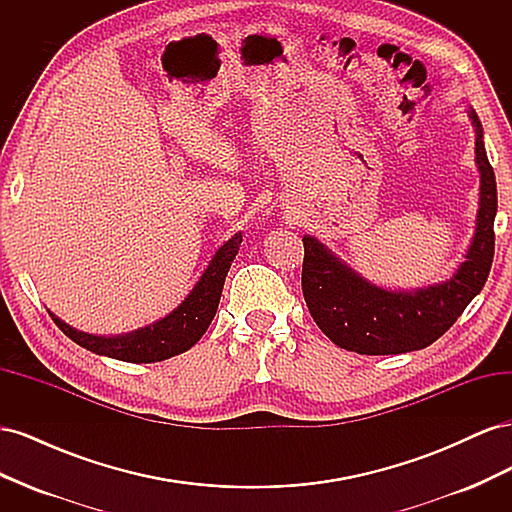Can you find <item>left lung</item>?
Returning a JSON list of instances; mask_svg holds the SVG:
<instances>
[{"label":"left lung","instance_id":"obj_1","mask_svg":"<svg viewBox=\"0 0 512 512\" xmlns=\"http://www.w3.org/2000/svg\"><path fill=\"white\" fill-rule=\"evenodd\" d=\"M468 117L476 134L478 211L468 252L448 280L414 290L382 288L365 280L316 237H303V297L320 331L335 346L359 354H401L427 348L453 327L483 290L493 262L498 188L474 108Z\"/></svg>","mask_w":512,"mask_h":512}]
</instances>
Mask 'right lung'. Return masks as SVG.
Returning <instances> with one entry per match:
<instances>
[{"instance_id":"1","label":"right lung","mask_w":512,"mask_h":512,"mask_svg":"<svg viewBox=\"0 0 512 512\" xmlns=\"http://www.w3.org/2000/svg\"><path fill=\"white\" fill-rule=\"evenodd\" d=\"M241 241V232H235L222 247H218L188 297L173 312L143 329L121 335H94L70 327L55 314H51V318L72 342L100 356H108V359L126 363H156L170 359V356L190 350L209 329L215 312H218L224 280L232 260L239 254Z\"/></svg>"}]
</instances>
